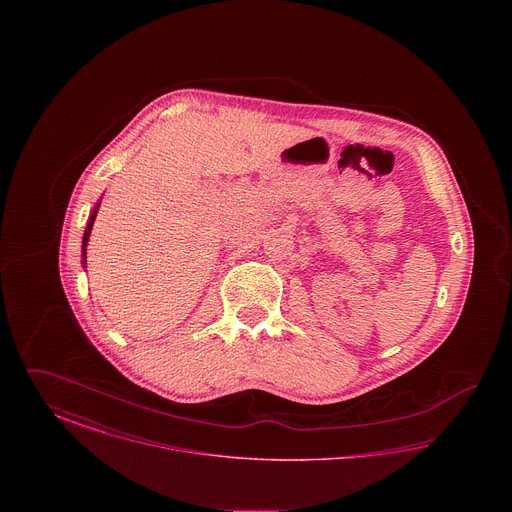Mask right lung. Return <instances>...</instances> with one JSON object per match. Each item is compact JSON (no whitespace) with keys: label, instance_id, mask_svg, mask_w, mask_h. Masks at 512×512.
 <instances>
[{"label":"right lung","instance_id":"add662e5","mask_svg":"<svg viewBox=\"0 0 512 512\" xmlns=\"http://www.w3.org/2000/svg\"><path fill=\"white\" fill-rule=\"evenodd\" d=\"M98 207H96V211L92 213V217H90V222H88V226H86V232H84V238H82V253H84V261H86V245H88V238H90V232H92V226H94V220H96V215H98Z\"/></svg>","mask_w":512,"mask_h":512}]
</instances>
